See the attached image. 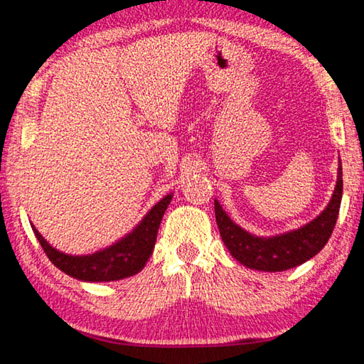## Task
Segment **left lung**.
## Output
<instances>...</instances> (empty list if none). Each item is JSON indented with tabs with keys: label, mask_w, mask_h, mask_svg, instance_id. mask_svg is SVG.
<instances>
[{
	"label": "left lung",
	"mask_w": 364,
	"mask_h": 364,
	"mask_svg": "<svg viewBox=\"0 0 364 364\" xmlns=\"http://www.w3.org/2000/svg\"><path fill=\"white\" fill-rule=\"evenodd\" d=\"M342 165L338 160V175L332 199L323 213L310 223L273 237H257L244 231L223 212L220 202L215 200V218L231 255L244 267L258 271H286L315 257L329 241L338 217L342 200Z\"/></svg>",
	"instance_id": "left-lung-1"
}]
</instances>
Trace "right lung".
I'll return each instance as SVG.
<instances>
[{
  "label": "right lung",
  "instance_id": "right-lung-1",
  "mask_svg": "<svg viewBox=\"0 0 364 364\" xmlns=\"http://www.w3.org/2000/svg\"><path fill=\"white\" fill-rule=\"evenodd\" d=\"M170 200L171 194L165 196L162 200L151 208L149 213L130 234H127L125 237H122L119 242L110 245V247L90 255L63 254V252L51 247L45 241V237L35 230V226L32 228L49 260L65 274L80 281L91 282L117 281L136 274L144 268L146 262L149 260L152 254L154 245H156L160 221H162Z\"/></svg>",
  "mask_w": 364,
  "mask_h": 364
}]
</instances>
